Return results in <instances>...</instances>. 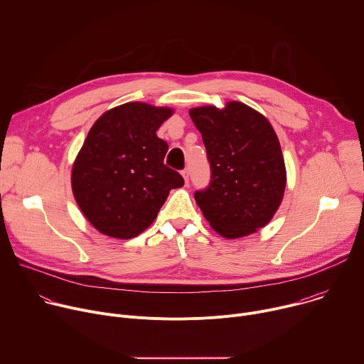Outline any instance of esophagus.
Wrapping results in <instances>:
<instances>
[{
  "label": "esophagus",
  "mask_w": 364,
  "mask_h": 364,
  "mask_svg": "<svg viewBox=\"0 0 364 364\" xmlns=\"http://www.w3.org/2000/svg\"><path fill=\"white\" fill-rule=\"evenodd\" d=\"M181 176H183V178H184V183L187 184V183H188V170H187V168L183 170V171H181Z\"/></svg>",
  "instance_id": "obj_1"
}]
</instances>
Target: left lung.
<instances>
[{
  "label": "left lung",
  "mask_w": 364,
  "mask_h": 364,
  "mask_svg": "<svg viewBox=\"0 0 364 364\" xmlns=\"http://www.w3.org/2000/svg\"><path fill=\"white\" fill-rule=\"evenodd\" d=\"M212 180L194 198L205 220L226 239L252 235L267 226L282 201L287 170L271 122L242 102L191 108Z\"/></svg>",
  "instance_id": "left-lung-1"
}]
</instances>
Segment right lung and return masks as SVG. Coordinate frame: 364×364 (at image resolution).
<instances>
[{"mask_svg": "<svg viewBox=\"0 0 364 364\" xmlns=\"http://www.w3.org/2000/svg\"><path fill=\"white\" fill-rule=\"evenodd\" d=\"M174 114L166 107L128 102L92 125L72 167V191L87 222L102 235L131 239L157 218L183 177L164 164L168 151L157 136Z\"/></svg>", "mask_w": 364, "mask_h": 364, "instance_id": "1", "label": "right lung"}]
</instances>
